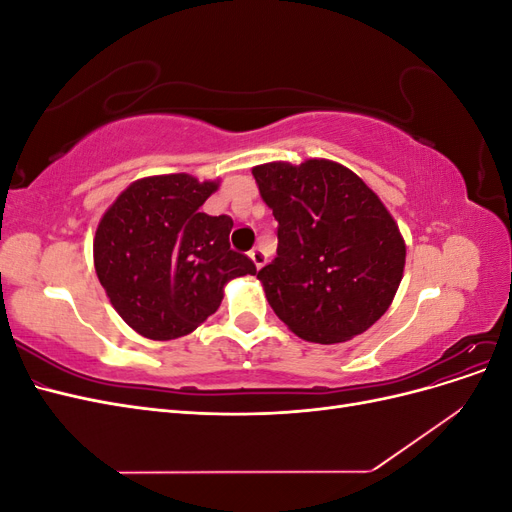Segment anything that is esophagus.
<instances>
[{
    "label": "esophagus",
    "mask_w": 512,
    "mask_h": 512,
    "mask_svg": "<svg viewBox=\"0 0 512 512\" xmlns=\"http://www.w3.org/2000/svg\"><path fill=\"white\" fill-rule=\"evenodd\" d=\"M250 258L254 260V265H256V269H260L262 265H265V262H267V254L265 252H262L260 250V247H254V250L250 252Z\"/></svg>",
    "instance_id": "1"
}]
</instances>
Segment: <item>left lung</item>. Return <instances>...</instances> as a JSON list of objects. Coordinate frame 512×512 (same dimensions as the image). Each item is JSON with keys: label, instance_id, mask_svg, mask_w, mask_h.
Listing matches in <instances>:
<instances>
[{"label": "left lung", "instance_id": "left-lung-1", "mask_svg": "<svg viewBox=\"0 0 512 512\" xmlns=\"http://www.w3.org/2000/svg\"><path fill=\"white\" fill-rule=\"evenodd\" d=\"M277 220V256L258 271L288 329L314 344L365 333L389 309L406 267V243L378 194L331 160L252 168Z\"/></svg>", "mask_w": 512, "mask_h": 512}]
</instances>
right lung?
Listing matches in <instances>:
<instances>
[{"label":"right lung","mask_w":512,"mask_h":512,"mask_svg":"<svg viewBox=\"0 0 512 512\" xmlns=\"http://www.w3.org/2000/svg\"><path fill=\"white\" fill-rule=\"evenodd\" d=\"M220 181L153 175L130 183L96 228L94 265L106 297L138 335L177 339L218 312L224 286L254 275L230 250L228 215L200 211Z\"/></svg>","instance_id":"1"}]
</instances>
